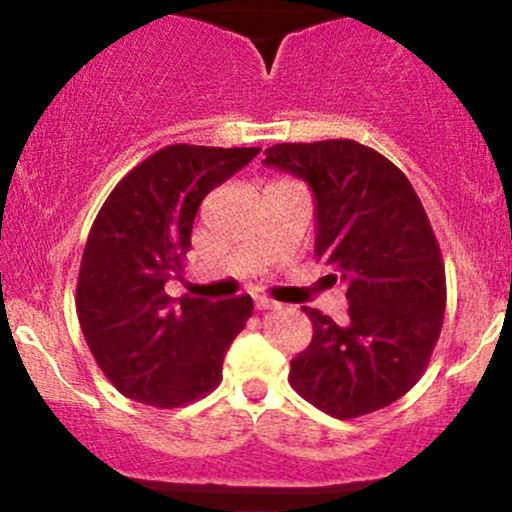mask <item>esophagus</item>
I'll use <instances>...</instances> for the list:
<instances>
[{
	"instance_id": "esophagus-1",
	"label": "esophagus",
	"mask_w": 512,
	"mask_h": 512,
	"mask_svg": "<svg viewBox=\"0 0 512 512\" xmlns=\"http://www.w3.org/2000/svg\"><path fill=\"white\" fill-rule=\"evenodd\" d=\"M255 308L257 310H274V308H279V303L272 301V298H267V296H255Z\"/></svg>"
}]
</instances>
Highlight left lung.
I'll use <instances>...</instances> for the list:
<instances>
[{
    "instance_id": "8db88e82",
    "label": "left lung",
    "mask_w": 512,
    "mask_h": 512,
    "mask_svg": "<svg viewBox=\"0 0 512 512\" xmlns=\"http://www.w3.org/2000/svg\"><path fill=\"white\" fill-rule=\"evenodd\" d=\"M264 156L313 190L315 257L349 301L344 325L303 308L313 339L291 361V387L337 419L397 402L424 375L445 315V267L424 204L395 163L354 139L274 144Z\"/></svg>"
}]
</instances>
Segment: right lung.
Masks as SVG:
<instances>
[{"mask_svg":"<svg viewBox=\"0 0 512 512\" xmlns=\"http://www.w3.org/2000/svg\"><path fill=\"white\" fill-rule=\"evenodd\" d=\"M260 149L173 144L117 182L88 233L76 315L98 368L122 395L173 409L221 383L252 298H170L202 199Z\"/></svg>","mask_w":512,"mask_h":512,"instance_id":"right-lung-1","label":"right lung"}]
</instances>
